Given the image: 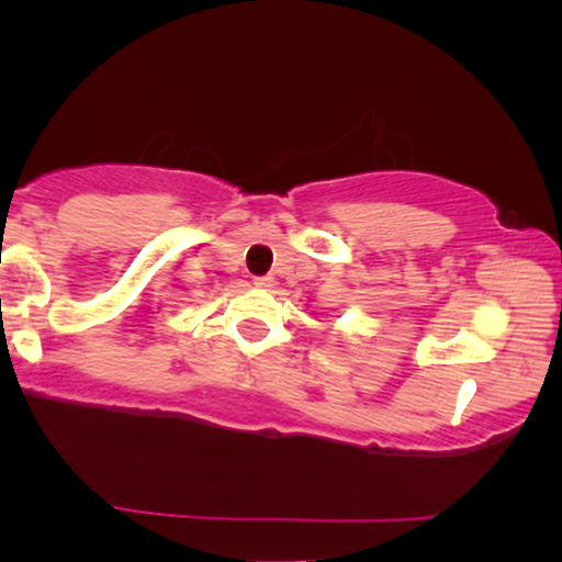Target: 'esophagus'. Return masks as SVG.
Returning a JSON list of instances; mask_svg holds the SVG:
<instances>
[{
    "mask_svg": "<svg viewBox=\"0 0 562 562\" xmlns=\"http://www.w3.org/2000/svg\"><path fill=\"white\" fill-rule=\"evenodd\" d=\"M256 286L258 289H273L276 279H273V276H260V279H256Z\"/></svg>",
    "mask_w": 562,
    "mask_h": 562,
    "instance_id": "obj_1",
    "label": "esophagus"
}]
</instances>
